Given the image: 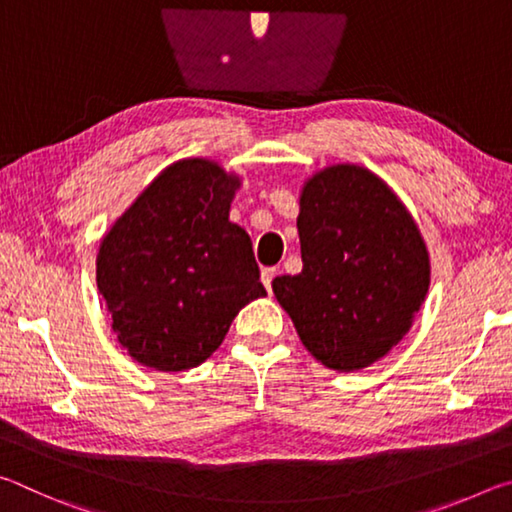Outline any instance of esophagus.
Instances as JSON below:
<instances>
[{
	"label": "esophagus",
	"instance_id": "obj_1",
	"mask_svg": "<svg viewBox=\"0 0 512 512\" xmlns=\"http://www.w3.org/2000/svg\"><path fill=\"white\" fill-rule=\"evenodd\" d=\"M275 275H277L275 268H262V284L266 287V291H271V284H273Z\"/></svg>",
	"mask_w": 512,
	"mask_h": 512
}]
</instances>
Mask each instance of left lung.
Segmentation results:
<instances>
[{
    "label": "left lung",
    "instance_id": "left-lung-1",
    "mask_svg": "<svg viewBox=\"0 0 512 512\" xmlns=\"http://www.w3.org/2000/svg\"><path fill=\"white\" fill-rule=\"evenodd\" d=\"M302 271L273 280L300 341L329 370L386 357L429 291V250L397 194L359 164H329L300 192Z\"/></svg>",
    "mask_w": 512,
    "mask_h": 512
}]
</instances>
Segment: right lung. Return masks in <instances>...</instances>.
I'll list each match as a JSON object with an SVG mask.
<instances>
[{"label": "right lung", "mask_w": 512, "mask_h": 512, "mask_svg": "<svg viewBox=\"0 0 512 512\" xmlns=\"http://www.w3.org/2000/svg\"><path fill=\"white\" fill-rule=\"evenodd\" d=\"M239 187L219 162L178 160L101 239L97 287L119 343L142 366H201L239 309L266 296L253 241L230 221Z\"/></svg>", "instance_id": "1"}]
</instances>
